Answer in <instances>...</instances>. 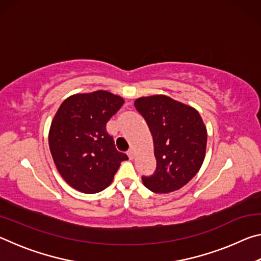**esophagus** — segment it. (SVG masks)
<instances>
[{"label": "esophagus", "mask_w": 261, "mask_h": 261, "mask_svg": "<svg viewBox=\"0 0 261 261\" xmlns=\"http://www.w3.org/2000/svg\"><path fill=\"white\" fill-rule=\"evenodd\" d=\"M127 156H129L130 160H132V159L135 158V152H134V149H129V151H127Z\"/></svg>", "instance_id": "1"}]
</instances>
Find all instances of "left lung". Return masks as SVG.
I'll list each match as a JSON object with an SVG mask.
<instances>
[{"instance_id": "obj_1", "label": "left lung", "mask_w": 261, "mask_h": 261, "mask_svg": "<svg viewBox=\"0 0 261 261\" xmlns=\"http://www.w3.org/2000/svg\"><path fill=\"white\" fill-rule=\"evenodd\" d=\"M151 130L156 171L143 177L155 193H169L188 184L202 166L206 155L207 129L192 106L163 94L141 96L135 101Z\"/></svg>"}]
</instances>
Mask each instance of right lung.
Here are the masks:
<instances>
[{
    "label": "right lung",
    "instance_id": "right-lung-1",
    "mask_svg": "<svg viewBox=\"0 0 261 261\" xmlns=\"http://www.w3.org/2000/svg\"><path fill=\"white\" fill-rule=\"evenodd\" d=\"M123 103L122 96L98 90L70 95L57 109L48 135L49 149L62 178L77 191H102L127 160L106 127Z\"/></svg>",
    "mask_w": 261,
    "mask_h": 261
}]
</instances>
